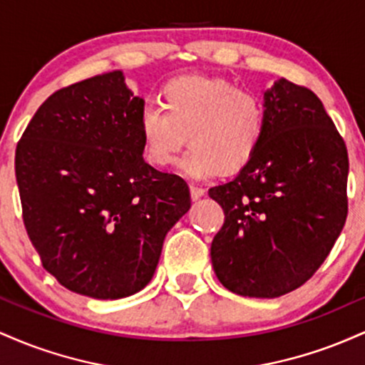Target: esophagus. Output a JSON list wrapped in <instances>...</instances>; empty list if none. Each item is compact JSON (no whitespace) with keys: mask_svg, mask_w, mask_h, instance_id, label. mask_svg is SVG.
<instances>
[{"mask_svg":"<svg viewBox=\"0 0 365 365\" xmlns=\"http://www.w3.org/2000/svg\"><path fill=\"white\" fill-rule=\"evenodd\" d=\"M204 194H206V190H204L202 187L194 185V183H192V185H190V195H192V199H194V200L200 199V197H202Z\"/></svg>","mask_w":365,"mask_h":365,"instance_id":"34e87169","label":"esophagus"}]
</instances>
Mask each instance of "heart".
<instances>
[{"label": "heart", "instance_id": "1", "mask_svg": "<svg viewBox=\"0 0 365 365\" xmlns=\"http://www.w3.org/2000/svg\"><path fill=\"white\" fill-rule=\"evenodd\" d=\"M159 99L161 108L145 106L139 121L153 165L177 163L187 140L192 149L182 168L195 178L238 173L254 159L266 132V104L257 92L225 78L187 75L166 82Z\"/></svg>", "mask_w": 365, "mask_h": 365}]
</instances>
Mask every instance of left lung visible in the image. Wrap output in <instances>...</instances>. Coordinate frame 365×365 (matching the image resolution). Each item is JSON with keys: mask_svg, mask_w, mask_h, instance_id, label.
<instances>
[{"mask_svg": "<svg viewBox=\"0 0 365 365\" xmlns=\"http://www.w3.org/2000/svg\"><path fill=\"white\" fill-rule=\"evenodd\" d=\"M266 132L235 180L209 188L225 212L211 261L225 288L274 299L302 287L328 257L349 212V153L311 89L264 92Z\"/></svg>", "mask_w": 365, "mask_h": 365, "instance_id": "1", "label": "left lung"}]
</instances>
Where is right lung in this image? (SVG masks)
<instances>
[{
    "instance_id": "obj_1",
    "label": "right lung",
    "mask_w": 365,
    "mask_h": 365,
    "mask_svg": "<svg viewBox=\"0 0 365 365\" xmlns=\"http://www.w3.org/2000/svg\"><path fill=\"white\" fill-rule=\"evenodd\" d=\"M123 81L115 70L56 91L15 153L24 225L44 269L101 300L150 282L166 233L190 209L185 180L142 158L144 99Z\"/></svg>"
}]
</instances>
